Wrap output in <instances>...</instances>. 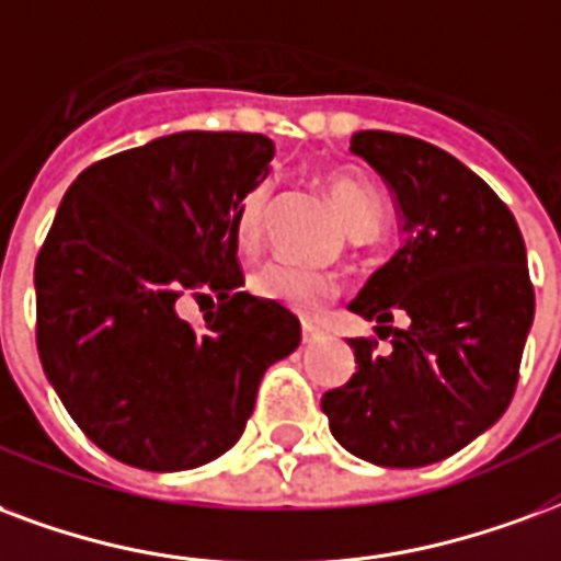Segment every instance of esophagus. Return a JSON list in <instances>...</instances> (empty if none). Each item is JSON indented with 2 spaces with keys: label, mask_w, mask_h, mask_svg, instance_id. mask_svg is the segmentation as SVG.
Listing matches in <instances>:
<instances>
[{
  "label": "esophagus",
  "mask_w": 561,
  "mask_h": 561,
  "mask_svg": "<svg viewBox=\"0 0 561 561\" xmlns=\"http://www.w3.org/2000/svg\"><path fill=\"white\" fill-rule=\"evenodd\" d=\"M321 335V327L312 321H302V342H314Z\"/></svg>",
  "instance_id": "esophagus-1"
}]
</instances>
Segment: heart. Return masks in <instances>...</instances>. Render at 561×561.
Listing matches in <instances>:
<instances>
[{"label": "heart", "instance_id": "b5f03b06", "mask_svg": "<svg viewBox=\"0 0 561 561\" xmlns=\"http://www.w3.org/2000/svg\"><path fill=\"white\" fill-rule=\"evenodd\" d=\"M323 186L327 196L339 210L344 228L354 238H368L377 226H380V196L371 186V181H365L356 172H327L323 175ZM270 205V181L252 186L243 202L238 207L234 217V240H238L240 252L255 255L261 247V231H264V217H267ZM249 288L255 297L270 302L288 306L300 314L321 312L327 302L333 300L339 285L330 273L314 267H300V264H288V261H270L264 267H259L249 276Z\"/></svg>", "mask_w": 561, "mask_h": 561}]
</instances>
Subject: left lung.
Instances as JSON below:
<instances>
[{"label": "left lung", "instance_id": "1", "mask_svg": "<svg viewBox=\"0 0 561 561\" xmlns=\"http://www.w3.org/2000/svg\"><path fill=\"white\" fill-rule=\"evenodd\" d=\"M351 151L383 175L404 243L351 309L377 339H351L356 371L323 392L333 437L380 467H425L463 449L508 410L535 291L512 210L437 145L386 130L354 133ZM404 311L411 323H388Z\"/></svg>", "mask_w": 561, "mask_h": 561}]
</instances>
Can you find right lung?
<instances>
[{"label":"right lung","mask_w":561,"mask_h":561,"mask_svg":"<svg viewBox=\"0 0 561 561\" xmlns=\"http://www.w3.org/2000/svg\"><path fill=\"white\" fill-rule=\"evenodd\" d=\"M261 133L186 130L91 163L35 261L37 356L82 434L122 463L193 470L240 439L264 371L300 344L285 306L238 291L234 217L270 172ZM218 294L202 328L184 293Z\"/></svg>","instance_id":"1"}]
</instances>
